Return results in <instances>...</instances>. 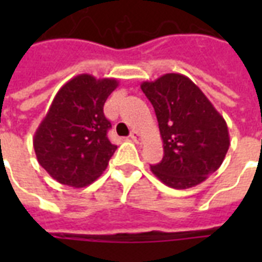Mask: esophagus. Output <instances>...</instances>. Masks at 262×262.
I'll list each match as a JSON object with an SVG mask.
<instances>
[{
	"label": "esophagus",
	"instance_id": "1",
	"mask_svg": "<svg viewBox=\"0 0 262 262\" xmlns=\"http://www.w3.org/2000/svg\"><path fill=\"white\" fill-rule=\"evenodd\" d=\"M130 139L133 140L135 143L140 144V143H141V141H143V136H141V133H140V132L133 130V132H132V133H130Z\"/></svg>",
	"mask_w": 262,
	"mask_h": 262
}]
</instances>
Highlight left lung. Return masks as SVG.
Returning <instances> with one entry per match:
<instances>
[{
  "mask_svg": "<svg viewBox=\"0 0 262 262\" xmlns=\"http://www.w3.org/2000/svg\"><path fill=\"white\" fill-rule=\"evenodd\" d=\"M141 90L155 108L163 140V159L151 171L172 189L204 182L222 166L230 147L223 117L203 91L179 73L144 81Z\"/></svg>",
  "mask_w": 262,
  "mask_h": 262,
  "instance_id": "8db88e82",
  "label": "left lung"
}]
</instances>
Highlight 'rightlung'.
Instances as JSON below:
<instances>
[{"label": "right lung", "mask_w": 262, "mask_h": 262, "mask_svg": "<svg viewBox=\"0 0 262 262\" xmlns=\"http://www.w3.org/2000/svg\"><path fill=\"white\" fill-rule=\"evenodd\" d=\"M118 87L115 79L79 75L57 92L34 136L39 164L62 185L84 187L106 170L117 145L107 132L103 106Z\"/></svg>", "instance_id": "right-lung-1"}]
</instances>
